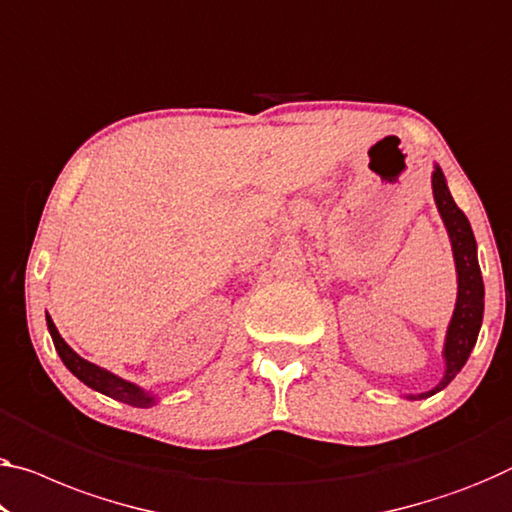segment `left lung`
I'll return each mask as SVG.
<instances>
[{"instance_id":"1","label":"left lung","mask_w":512,"mask_h":512,"mask_svg":"<svg viewBox=\"0 0 512 512\" xmlns=\"http://www.w3.org/2000/svg\"><path fill=\"white\" fill-rule=\"evenodd\" d=\"M432 194H435L437 210L444 219L446 231L451 235L455 270H458V302H455L453 320L446 332V345H444L446 373L442 377V382L426 393L410 396L414 400L428 398L432 393L442 391L446 384L460 373V368L467 364L471 350H474L478 329H481V322H483L485 288H483L481 267H478L474 231H471L465 212L455 206L453 196L446 187L442 169L439 167H435V171H432Z\"/></svg>"}]
</instances>
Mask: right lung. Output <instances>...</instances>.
<instances>
[{"label":"right lung","mask_w":512,"mask_h":512,"mask_svg":"<svg viewBox=\"0 0 512 512\" xmlns=\"http://www.w3.org/2000/svg\"><path fill=\"white\" fill-rule=\"evenodd\" d=\"M47 329H50V336L54 341V348H57L61 361H64L66 368L75 377H80L84 384H89L91 389H96L100 393H105V396L114 398V400H121L125 405H132V407H151L155 403V398L151 393L141 391L135 384L121 380L119 375L105 371V368H100L96 364H91V361L82 359L77 352L70 348V345L64 341V338L59 336L57 327H54L52 318L47 316Z\"/></svg>","instance_id":"1"}]
</instances>
